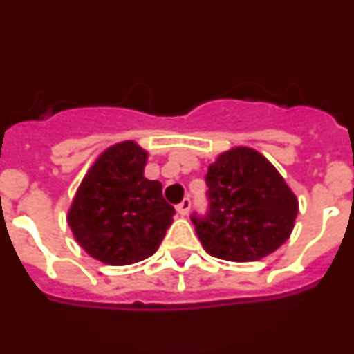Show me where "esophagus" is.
I'll return each instance as SVG.
<instances>
[{"label": "esophagus", "mask_w": 354, "mask_h": 354, "mask_svg": "<svg viewBox=\"0 0 354 354\" xmlns=\"http://www.w3.org/2000/svg\"><path fill=\"white\" fill-rule=\"evenodd\" d=\"M189 207H192V200L184 198L183 202H180V204L177 205L175 209H177V214H179V216H186L187 212H189Z\"/></svg>", "instance_id": "obj_1"}]
</instances>
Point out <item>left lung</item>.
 Wrapping results in <instances>:
<instances>
[{"mask_svg":"<svg viewBox=\"0 0 354 354\" xmlns=\"http://www.w3.org/2000/svg\"><path fill=\"white\" fill-rule=\"evenodd\" d=\"M209 212L193 214L196 236L212 257L253 262L289 239L298 198L261 152L234 147L209 165Z\"/></svg>","mask_w":354,"mask_h":354,"instance_id":"1","label":"left lung"}]
</instances>
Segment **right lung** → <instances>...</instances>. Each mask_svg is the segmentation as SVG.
Instances as JSON below:
<instances>
[{
    "label": "right lung",
    "instance_id": "1",
    "mask_svg": "<svg viewBox=\"0 0 354 354\" xmlns=\"http://www.w3.org/2000/svg\"><path fill=\"white\" fill-rule=\"evenodd\" d=\"M149 152L136 142L108 147L81 180L67 212L74 239L90 257L129 266L154 255L175 209L159 180L143 175Z\"/></svg>",
    "mask_w": 354,
    "mask_h": 354
}]
</instances>
